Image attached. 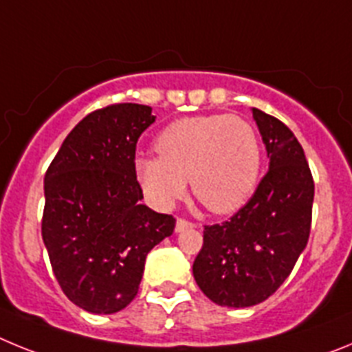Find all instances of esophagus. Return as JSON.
Returning <instances> with one entry per match:
<instances>
[{"label": "esophagus", "instance_id": "esophagus-1", "mask_svg": "<svg viewBox=\"0 0 352 352\" xmlns=\"http://www.w3.org/2000/svg\"><path fill=\"white\" fill-rule=\"evenodd\" d=\"M195 223L190 222V220L186 219H178L176 220V232H182V231H186V229H192Z\"/></svg>", "mask_w": 352, "mask_h": 352}]
</instances>
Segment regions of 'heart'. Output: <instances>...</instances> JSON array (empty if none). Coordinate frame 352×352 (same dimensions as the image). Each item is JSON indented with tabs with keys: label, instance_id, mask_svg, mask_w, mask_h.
I'll list each match as a JSON object with an SVG mask.
<instances>
[{
	"label": "heart",
	"instance_id": "obj_1",
	"mask_svg": "<svg viewBox=\"0 0 352 352\" xmlns=\"http://www.w3.org/2000/svg\"><path fill=\"white\" fill-rule=\"evenodd\" d=\"M158 157L135 158V176L146 197L170 208L192 192L210 211L232 213L256 190L263 149L254 126L231 114L183 118L162 130Z\"/></svg>",
	"mask_w": 352,
	"mask_h": 352
}]
</instances>
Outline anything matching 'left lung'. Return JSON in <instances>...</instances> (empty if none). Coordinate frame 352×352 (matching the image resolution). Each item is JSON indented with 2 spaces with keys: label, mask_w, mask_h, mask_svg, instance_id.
<instances>
[{
  "label": "left lung",
  "mask_w": 352,
  "mask_h": 352,
  "mask_svg": "<svg viewBox=\"0 0 352 352\" xmlns=\"http://www.w3.org/2000/svg\"><path fill=\"white\" fill-rule=\"evenodd\" d=\"M270 169L238 213L204 226L194 261L199 289L220 307L243 309L268 300L291 275L307 247L314 179L303 148L280 120L252 109Z\"/></svg>",
  "instance_id": "left-lung-1"
}]
</instances>
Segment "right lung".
I'll return each instance as SVG.
<instances>
[{"label":"right lung","mask_w":352,"mask_h":352,"mask_svg":"<svg viewBox=\"0 0 352 352\" xmlns=\"http://www.w3.org/2000/svg\"><path fill=\"white\" fill-rule=\"evenodd\" d=\"M149 105L96 109L67 135L45 173L42 238L72 303L114 314L138 296L148 252L173 234V214L141 204L135 146Z\"/></svg>","instance_id":"right-lung-1"}]
</instances>
